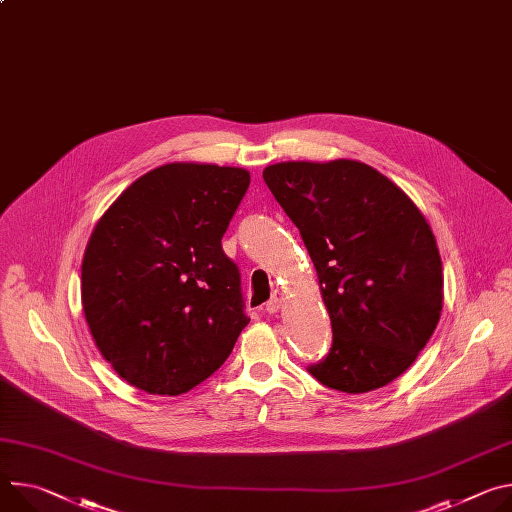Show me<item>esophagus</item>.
<instances>
[{
  "mask_svg": "<svg viewBox=\"0 0 512 512\" xmlns=\"http://www.w3.org/2000/svg\"><path fill=\"white\" fill-rule=\"evenodd\" d=\"M282 302H284V294H282L280 290H275V292H273V296H271V300L267 302L265 310H267L269 314H273V312H277V310L282 308Z\"/></svg>",
  "mask_w": 512,
  "mask_h": 512,
  "instance_id": "esophagus-1",
  "label": "esophagus"
}]
</instances>
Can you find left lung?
I'll return each instance as SVG.
<instances>
[{
  "label": "left lung",
  "mask_w": 512,
  "mask_h": 512,
  "mask_svg": "<svg viewBox=\"0 0 512 512\" xmlns=\"http://www.w3.org/2000/svg\"><path fill=\"white\" fill-rule=\"evenodd\" d=\"M298 226L333 324V347L308 367L347 394L378 390L414 363L443 308V267L429 222L394 181L361 161H286L263 169Z\"/></svg>",
  "instance_id": "8db88e82"
}]
</instances>
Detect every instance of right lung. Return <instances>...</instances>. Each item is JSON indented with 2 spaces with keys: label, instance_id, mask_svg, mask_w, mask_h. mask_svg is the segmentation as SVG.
I'll use <instances>...</instances> for the list:
<instances>
[{
  "label": "right lung",
  "instance_id": "add662e5",
  "mask_svg": "<svg viewBox=\"0 0 512 512\" xmlns=\"http://www.w3.org/2000/svg\"><path fill=\"white\" fill-rule=\"evenodd\" d=\"M251 175L167 163L98 220L81 263V304L104 359L130 386L177 396L210 378L249 324L222 235Z\"/></svg>",
  "mask_w": 512,
  "mask_h": 512
}]
</instances>
